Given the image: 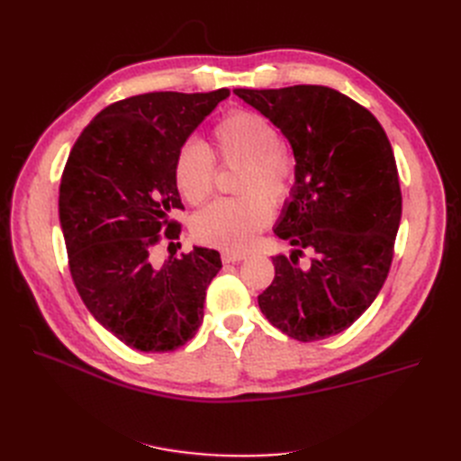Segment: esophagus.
Segmentation results:
<instances>
[{"instance_id": "34e87169", "label": "esophagus", "mask_w": 461, "mask_h": 461, "mask_svg": "<svg viewBox=\"0 0 461 461\" xmlns=\"http://www.w3.org/2000/svg\"><path fill=\"white\" fill-rule=\"evenodd\" d=\"M221 259H222V263H234V261H242V259H246V254H240V252H229V249H225V252L221 254Z\"/></svg>"}]
</instances>
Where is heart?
I'll return each instance as SVG.
<instances>
[{"mask_svg":"<svg viewBox=\"0 0 461 461\" xmlns=\"http://www.w3.org/2000/svg\"><path fill=\"white\" fill-rule=\"evenodd\" d=\"M215 156L225 165H244L239 200H219L194 217L192 232L207 246L242 252L273 219V205H285L296 188L298 161L281 142L275 124L249 109H232L212 131ZM200 140L183 142L173 176L183 198L203 203L215 190L217 161Z\"/></svg>","mask_w":461,"mask_h":461,"instance_id":"heart-1","label":"heart"}]
</instances>
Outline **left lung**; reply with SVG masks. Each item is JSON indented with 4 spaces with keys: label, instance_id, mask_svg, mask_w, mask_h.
Returning <instances> with one entry per match:
<instances>
[{
    "label": "left lung",
    "instance_id": "left-lung-1",
    "mask_svg": "<svg viewBox=\"0 0 461 461\" xmlns=\"http://www.w3.org/2000/svg\"><path fill=\"white\" fill-rule=\"evenodd\" d=\"M234 94L283 131L298 161L275 229L296 252L273 258L259 308L290 339L332 337L373 303L394 258L402 190L393 146L371 111L327 86ZM303 251L312 252L308 266L299 265Z\"/></svg>",
    "mask_w": 461,
    "mask_h": 461
}]
</instances>
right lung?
<instances>
[{"label":"right lung","instance_id":"obj_1","mask_svg":"<svg viewBox=\"0 0 461 461\" xmlns=\"http://www.w3.org/2000/svg\"><path fill=\"white\" fill-rule=\"evenodd\" d=\"M230 90L149 92L107 105L80 132L59 186L68 269L100 325L140 352H171L198 332L205 290L222 267L215 249L153 261L178 239L185 209L173 165Z\"/></svg>","mask_w":461,"mask_h":461}]
</instances>
